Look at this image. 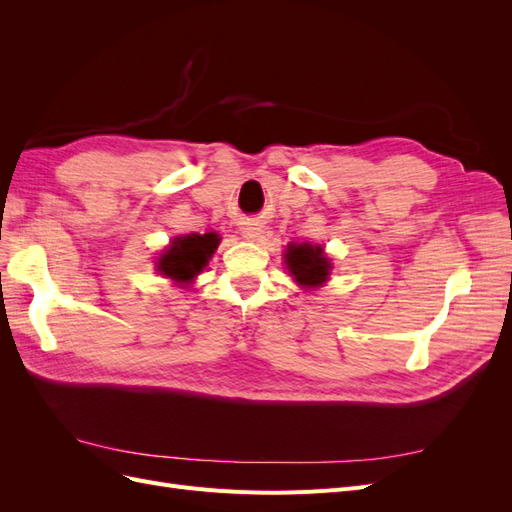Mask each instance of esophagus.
I'll return each mask as SVG.
<instances>
[{
	"mask_svg": "<svg viewBox=\"0 0 512 512\" xmlns=\"http://www.w3.org/2000/svg\"><path fill=\"white\" fill-rule=\"evenodd\" d=\"M241 232H243V237L245 239H256L258 235H260V226L256 224V222H247L243 228H241Z\"/></svg>",
	"mask_w": 512,
	"mask_h": 512,
	"instance_id": "1",
	"label": "esophagus"
}]
</instances>
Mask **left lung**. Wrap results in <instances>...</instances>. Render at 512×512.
I'll return each instance as SVG.
<instances>
[{
  "instance_id": "1",
  "label": "left lung",
  "mask_w": 512,
  "mask_h": 512,
  "mask_svg": "<svg viewBox=\"0 0 512 512\" xmlns=\"http://www.w3.org/2000/svg\"><path fill=\"white\" fill-rule=\"evenodd\" d=\"M286 265L301 286H320L329 277L331 262L320 245H290L286 250Z\"/></svg>"
}]
</instances>
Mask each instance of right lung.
I'll list each match as a JSON object with an SVG mask.
<instances>
[{
	"mask_svg": "<svg viewBox=\"0 0 512 512\" xmlns=\"http://www.w3.org/2000/svg\"><path fill=\"white\" fill-rule=\"evenodd\" d=\"M218 235H188L177 237L160 258V271L175 282H190L207 267L211 254L218 250Z\"/></svg>",
	"mask_w": 512,
	"mask_h": 512,
	"instance_id": "obj_1",
	"label": "right lung"
}]
</instances>
